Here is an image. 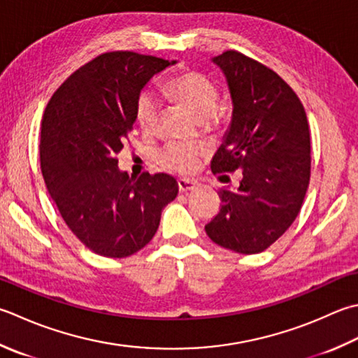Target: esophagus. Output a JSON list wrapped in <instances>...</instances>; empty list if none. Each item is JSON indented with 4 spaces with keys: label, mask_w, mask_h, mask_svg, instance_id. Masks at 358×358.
Wrapping results in <instances>:
<instances>
[{
    "label": "esophagus",
    "mask_w": 358,
    "mask_h": 358,
    "mask_svg": "<svg viewBox=\"0 0 358 358\" xmlns=\"http://www.w3.org/2000/svg\"><path fill=\"white\" fill-rule=\"evenodd\" d=\"M195 187H197V183H195L194 180H189V178H180L178 180V191L180 192L194 191Z\"/></svg>",
    "instance_id": "esophagus-1"
}]
</instances>
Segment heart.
Returning <instances> with one entry per match:
<instances>
[{
	"label": "heart",
	"instance_id": "b5f03b06",
	"mask_svg": "<svg viewBox=\"0 0 358 358\" xmlns=\"http://www.w3.org/2000/svg\"><path fill=\"white\" fill-rule=\"evenodd\" d=\"M166 93L185 105L199 119L217 115L219 87L211 77L199 69H185L175 74L166 83ZM159 108L158 97L152 91L145 90L139 93L135 103V117L139 127L145 131L155 129ZM203 149L200 145L173 141L157 152V163L169 172L189 173L197 167Z\"/></svg>",
	"mask_w": 358,
	"mask_h": 358
}]
</instances>
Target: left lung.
Here are the masks:
<instances>
[{
  "instance_id": "obj_1",
  "label": "left lung",
  "mask_w": 358,
  "mask_h": 358,
  "mask_svg": "<svg viewBox=\"0 0 358 358\" xmlns=\"http://www.w3.org/2000/svg\"><path fill=\"white\" fill-rule=\"evenodd\" d=\"M227 76L233 121L211 161L214 175L241 171L237 189H220L206 223L209 239L242 255L275 243L295 222L310 180L306 110L281 76L234 49L213 59Z\"/></svg>"
}]
</instances>
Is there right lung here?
I'll use <instances>...</instances> for the list:
<instances>
[{"label":"right lung","instance_id":"add662e5","mask_svg":"<svg viewBox=\"0 0 358 358\" xmlns=\"http://www.w3.org/2000/svg\"><path fill=\"white\" fill-rule=\"evenodd\" d=\"M133 51L99 54L49 99L40 136L48 192L68 228L88 250L127 257L155 236L161 211L178 194L167 173L138 178L117 169L135 122V103L153 76L173 65Z\"/></svg>","mask_w":358,"mask_h":358}]
</instances>
